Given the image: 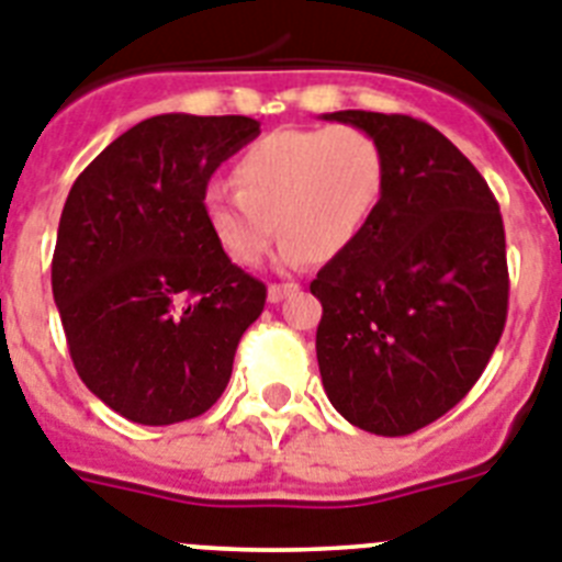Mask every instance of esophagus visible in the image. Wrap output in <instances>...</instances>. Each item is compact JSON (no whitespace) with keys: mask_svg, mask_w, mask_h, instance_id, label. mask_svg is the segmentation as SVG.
Returning <instances> with one entry per match:
<instances>
[{"mask_svg":"<svg viewBox=\"0 0 562 562\" xmlns=\"http://www.w3.org/2000/svg\"><path fill=\"white\" fill-rule=\"evenodd\" d=\"M292 292H299V284H270L267 299H270V304H278V301H284Z\"/></svg>","mask_w":562,"mask_h":562,"instance_id":"esophagus-1","label":"esophagus"}]
</instances>
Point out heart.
<instances>
[{
	"instance_id": "b5f03b06",
	"label": "heart",
	"mask_w": 562,
	"mask_h": 562,
	"mask_svg": "<svg viewBox=\"0 0 562 562\" xmlns=\"http://www.w3.org/2000/svg\"><path fill=\"white\" fill-rule=\"evenodd\" d=\"M386 156L358 127L276 131L238 156V190L213 184L204 213L215 241L235 263L252 267L284 238V263L329 261L367 227L381 199Z\"/></svg>"
}]
</instances>
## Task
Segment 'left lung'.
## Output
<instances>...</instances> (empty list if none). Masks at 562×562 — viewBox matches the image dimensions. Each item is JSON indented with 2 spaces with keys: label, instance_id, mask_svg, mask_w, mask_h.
<instances>
[{
  "label": "left lung",
  "instance_id": "1",
  "mask_svg": "<svg viewBox=\"0 0 562 562\" xmlns=\"http://www.w3.org/2000/svg\"><path fill=\"white\" fill-rule=\"evenodd\" d=\"M386 156L367 227L321 267L315 352L329 404L383 438L424 429L483 375L506 327L509 267L486 179L440 131L401 113L338 110Z\"/></svg>",
  "mask_w": 562,
  "mask_h": 562
}]
</instances>
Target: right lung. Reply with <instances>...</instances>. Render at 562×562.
Wrapping results in <instances>:
<instances>
[{
	"mask_svg": "<svg viewBox=\"0 0 562 562\" xmlns=\"http://www.w3.org/2000/svg\"><path fill=\"white\" fill-rule=\"evenodd\" d=\"M261 133L247 116L165 113L110 142L70 187L50 281L74 367L122 418H199L227 390L267 286L204 213L215 167Z\"/></svg>",
	"mask_w": 562,
	"mask_h": 562,
	"instance_id": "add662e5",
	"label": "right lung"
}]
</instances>
